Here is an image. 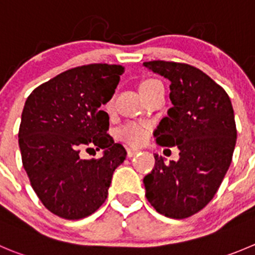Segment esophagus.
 Instances as JSON below:
<instances>
[{
	"mask_svg": "<svg viewBox=\"0 0 255 255\" xmlns=\"http://www.w3.org/2000/svg\"><path fill=\"white\" fill-rule=\"evenodd\" d=\"M137 152H140L139 149H132V147H128V156H129V157L135 156Z\"/></svg>",
	"mask_w": 255,
	"mask_h": 255,
	"instance_id": "esophagus-1",
	"label": "esophagus"
}]
</instances>
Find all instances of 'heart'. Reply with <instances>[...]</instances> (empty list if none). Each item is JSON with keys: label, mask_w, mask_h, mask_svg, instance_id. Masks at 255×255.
<instances>
[{"label": "heart", "mask_w": 255, "mask_h": 255, "mask_svg": "<svg viewBox=\"0 0 255 255\" xmlns=\"http://www.w3.org/2000/svg\"><path fill=\"white\" fill-rule=\"evenodd\" d=\"M155 82H157L156 80H152V79L144 80V81L140 84V89H142V87H145V86H149V85L155 84ZM113 108H114V98H111L110 100L106 103L105 109H106V111H109V113H110V111L113 110ZM118 135L121 140H124V141H126V142H129V144L140 145L145 141L147 132H146V129H145L142 125H140V124L126 123L125 125H123L120 129H119Z\"/></svg>", "instance_id": "1"}]
</instances>
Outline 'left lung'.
<instances>
[{"label": "left lung", "instance_id": "1", "mask_svg": "<svg viewBox=\"0 0 255 255\" xmlns=\"http://www.w3.org/2000/svg\"><path fill=\"white\" fill-rule=\"evenodd\" d=\"M144 66L170 81L173 108L154 131L162 146H178V161L165 164L155 154L145 175V196L160 214L185 219L207 207L230 166L237 141L232 101L202 70L174 61Z\"/></svg>", "mask_w": 255, "mask_h": 255}]
</instances>
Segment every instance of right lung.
Wrapping results in <instances>:
<instances>
[{
  "label": "right lung",
  "mask_w": 255,
  "mask_h": 255,
  "mask_svg": "<svg viewBox=\"0 0 255 255\" xmlns=\"http://www.w3.org/2000/svg\"><path fill=\"white\" fill-rule=\"evenodd\" d=\"M125 67L90 64L61 72L27 98L18 130L22 165L45 208L67 220L95 213L108 198L111 178L126 157L108 134L101 105L113 98ZM106 150L100 159L79 151Z\"/></svg>",
  "instance_id": "obj_1"
}]
</instances>
